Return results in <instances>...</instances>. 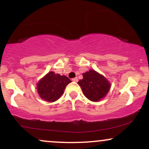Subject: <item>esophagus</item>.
<instances>
[{"label": "esophagus", "mask_w": 149, "mask_h": 149, "mask_svg": "<svg viewBox=\"0 0 149 149\" xmlns=\"http://www.w3.org/2000/svg\"><path fill=\"white\" fill-rule=\"evenodd\" d=\"M72 80H73V82H78V78H77V77H76V78H72Z\"/></svg>", "instance_id": "34e87169"}]
</instances>
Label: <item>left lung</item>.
Returning <instances> with one entry per match:
<instances>
[{
  "mask_svg": "<svg viewBox=\"0 0 149 149\" xmlns=\"http://www.w3.org/2000/svg\"><path fill=\"white\" fill-rule=\"evenodd\" d=\"M83 76V78L78 82V84L88 100L98 102L107 95L111 85L103 76L94 70H90Z\"/></svg>",
  "mask_w": 149,
  "mask_h": 149,
  "instance_id": "obj_1",
  "label": "left lung"
}]
</instances>
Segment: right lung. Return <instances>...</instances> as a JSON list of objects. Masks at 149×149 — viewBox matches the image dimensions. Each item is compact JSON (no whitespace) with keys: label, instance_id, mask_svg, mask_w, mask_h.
Masks as SVG:
<instances>
[{"label":"right lung","instance_id":"1","mask_svg":"<svg viewBox=\"0 0 149 149\" xmlns=\"http://www.w3.org/2000/svg\"><path fill=\"white\" fill-rule=\"evenodd\" d=\"M71 82L66 76L51 71L38 83V92L42 100L49 102H55L61 97L66 86Z\"/></svg>","mask_w":149,"mask_h":149}]
</instances>
